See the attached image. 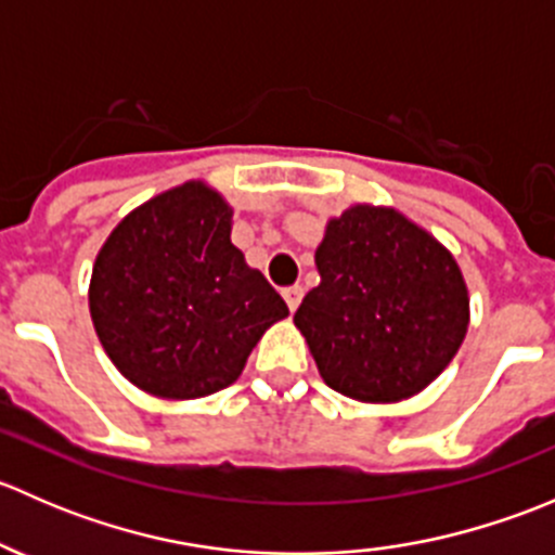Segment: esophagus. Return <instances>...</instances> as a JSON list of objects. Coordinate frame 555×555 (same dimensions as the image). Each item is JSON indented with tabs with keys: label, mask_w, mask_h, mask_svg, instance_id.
<instances>
[{
	"label": "esophagus",
	"mask_w": 555,
	"mask_h": 555,
	"mask_svg": "<svg viewBox=\"0 0 555 555\" xmlns=\"http://www.w3.org/2000/svg\"><path fill=\"white\" fill-rule=\"evenodd\" d=\"M282 298L287 300L289 311H295L300 306V300H304V287L300 284H289V287L282 289Z\"/></svg>",
	"instance_id": "obj_1"
}]
</instances>
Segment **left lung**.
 Returning <instances> with one entry per match:
<instances>
[{"label":"left lung","instance_id":"obj_1","mask_svg":"<svg viewBox=\"0 0 555 555\" xmlns=\"http://www.w3.org/2000/svg\"><path fill=\"white\" fill-rule=\"evenodd\" d=\"M319 287L295 311L324 384L362 402H395L433 384L462 346V271L395 209L351 206L317 249Z\"/></svg>","mask_w":555,"mask_h":555}]
</instances>
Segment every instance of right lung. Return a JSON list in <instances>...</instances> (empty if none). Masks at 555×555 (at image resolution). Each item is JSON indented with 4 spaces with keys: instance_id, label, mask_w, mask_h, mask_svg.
<instances>
[{
    "instance_id": "1",
    "label": "right lung",
    "mask_w": 555,
    "mask_h": 555,
    "mask_svg": "<svg viewBox=\"0 0 555 555\" xmlns=\"http://www.w3.org/2000/svg\"><path fill=\"white\" fill-rule=\"evenodd\" d=\"M231 206L201 182L155 195L112 231L91 276V317L139 389L193 400L231 386L287 304L231 244Z\"/></svg>"
}]
</instances>
